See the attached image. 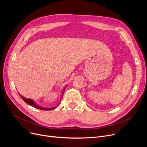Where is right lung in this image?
I'll return each instance as SVG.
<instances>
[{
	"instance_id": "add662e5",
	"label": "right lung",
	"mask_w": 147,
	"mask_h": 147,
	"mask_svg": "<svg viewBox=\"0 0 147 147\" xmlns=\"http://www.w3.org/2000/svg\"><path fill=\"white\" fill-rule=\"evenodd\" d=\"M64 89H65V88L64 89L63 93H64ZM63 95H62V96H63ZM20 97L22 99L23 101H24L25 102H26L27 104H28V105H31V106H32V107H33L36 108V109H39V110H52L55 109V108L57 107H53V108H51V109H48V108L42 107H41V106H39L38 105H37V104H36V103L33 101L32 99H28V98H24V97L22 96L21 95H20Z\"/></svg>"
}]
</instances>
